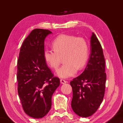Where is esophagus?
Instances as JSON below:
<instances>
[{"label": "esophagus", "mask_w": 123, "mask_h": 123, "mask_svg": "<svg viewBox=\"0 0 123 123\" xmlns=\"http://www.w3.org/2000/svg\"><path fill=\"white\" fill-rule=\"evenodd\" d=\"M60 82H61V84H64L67 83V81L66 80H63V79H61V80H60Z\"/></svg>", "instance_id": "34e87169"}]
</instances>
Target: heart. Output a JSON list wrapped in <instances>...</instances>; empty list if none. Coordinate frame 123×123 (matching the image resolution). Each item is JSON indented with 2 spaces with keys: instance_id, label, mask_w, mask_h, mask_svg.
<instances>
[{
  "instance_id": "b5f03b06",
  "label": "heart",
  "mask_w": 123,
  "mask_h": 123,
  "mask_svg": "<svg viewBox=\"0 0 123 123\" xmlns=\"http://www.w3.org/2000/svg\"><path fill=\"white\" fill-rule=\"evenodd\" d=\"M53 50L45 48L43 56L50 67L57 69L63 57L64 64L57 70L56 74L62 78L70 77L80 70L87 63L88 57V47L86 41L82 37L73 35H61L52 42Z\"/></svg>"
}]
</instances>
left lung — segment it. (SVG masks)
<instances>
[{
	"instance_id": "1",
	"label": "left lung",
	"mask_w": 123,
	"mask_h": 123,
	"mask_svg": "<svg viewBox=\"0 0 123 123\" xmlns=\"http://www.w3.org/2000/svg\"><path fill=\"white\" fill-rule=\"evenodd\" d=\"M90 47V55L85 70L70 82L73 90L72 108L77 115L82 117H88L97 111L105 91V58L100 43L93 32Z\"/></svg>"
}]
</instances>
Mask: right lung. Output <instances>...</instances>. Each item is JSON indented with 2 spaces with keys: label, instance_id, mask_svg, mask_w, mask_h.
I'll return each instance as SVG.
<instances>
[{
  "label": "right lung",
  "instance_id": "add662e5",
  "mask_svg": "<svg viewBox=\"0 0 123 123\" xmlns=\"http://www.w3.org/2000/svg\"><path fill=\"white\" fill-rule=\"evenodd\" d=\"M50 34L48 30H33L23 43L17 61L18 93L22 107L26 114L36 119L48 113L52 95L60 84L43 56L44 40Z\"/></svg>",
  "mask_w": 123,
  "mask_h": 123
}]
</instances>
